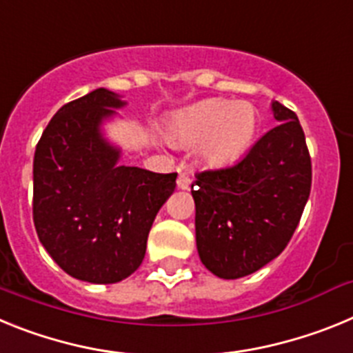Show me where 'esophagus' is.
Segmentation results:
<instances>
[{"mask_svg": "<svg viewBox=\"0 0 353 353\" xmlns=\"http://www.w3.org/2000/svg\"><path fill=\"white\" fill-rule=\"evenodd\" d=\"M176 185H179V189H189V185H191V179H189L185 173H180L179 179H176Z\"/></svg>", "mask_w": 353, "mask_h": 353, "instance_id": "obj_1", "label": "esophagus"}]
</instances>
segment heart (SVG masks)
Here are the masks:
<instances>
[{"instance_id": "1", "label": "heart", "mask_w": 353, "mask_h": 353, "mask_svg": "<svg viewBox=\"0 0 353 353\" xmlns=\"http://www.w3.org/2000/svg\"><path fill=\"white\" fill-rule=\"evenodd\" d=\"M258 130V111L249 102L208 99L171 117L168 136L179 145H195L196 159L205 168L235 162L251 146Z\"/></svg>"}]
</instances>
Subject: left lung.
Listing matches in <instances>:
<instances>
[{
    "mask_svg": "<svg viewBox=\"0 0 353 353\" xmlns=\"http://www.w3.org/2000/svg\"><path fill=\"white\" fill-rule=\"evenodd\" d=\"M279 125L244 159L201 171L191 185L196 245L214 276L239 279L256 272L288 245L311 191V157L297 114L272 102Z\"/></svg>",
    "mask_w": 353,
    "mask_h": 353,
    "instance_id": "left-lung-1",
    "label": "left lung"
}]
</instances>
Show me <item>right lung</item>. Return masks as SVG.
<instances>
[{
	"label": "right lung",
	"instance_id": "right-lung-1",
	"mask_svg": "<svg viewBox=\"0 0 353 353\" xmlns=\"http://www.w3.org/2000/svg\"><path fill=\"white\" fill-rule=\"evenodd\" d=\"M127 102L105 88L68 102L51 118L33 159V223L68 276L111 285L138 270L159 208L176 173L120 164L102 125Z\"/></svg>",
	"mask_w": 353,
	"mask_h": 353
}]
</instances>
